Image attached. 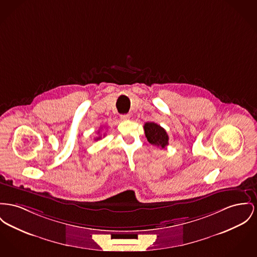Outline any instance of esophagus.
Segmentation results:
<instances>
[{"instance_id": "34e87169", "label": "esophagus", "mask_w": 257, "mask_h": 257, "mask_svg": "<svg viewBox=\"0 0 257 257\" xmlns=\"http://www.w3.org/2000/svg\"><path fill=\"white\" fill-rule=\"evenodd\" d=\"M131 118V115H128V114H123V115H120V119L121 120H128Z\"/></svg>"}]
</instances>
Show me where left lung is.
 Here are the masks:
<instances>
[{"label":"left lung","mask_w":257,"mask_h":257,"mask_svg":"<svg viewBox=\"0 0 257 257\" xmlns=\"http://www.w3.org/2000/svg\"><path fill=\"white\" fill-rule=\"evenodd\" d=\"M144 132L147 140L155 146L164 149L169 145V136L165 128L160 124L153 121H148L144 124Z\"/></svg>","instance_id":"left-lung-1"}]
</instances>
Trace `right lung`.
<instances>
[{
  "label": "right lung",
  "mask_w": 257,
  "mask_h": 257,
  "mask_svg": "<svg viewBox=\"0 0 257 257\" xmlns=\"http://www.w3.org/2000/svg\"><path fill=\"white\" fill-rule=\"evenodd\" d=\"M100 138H101V137H96V138H95V140H98V139H100Z\"/></svg>",
  "instance_id": "obj_1"
}]
</instances>
